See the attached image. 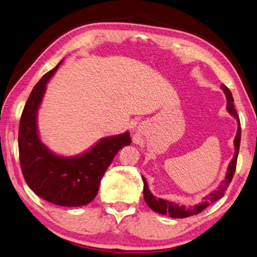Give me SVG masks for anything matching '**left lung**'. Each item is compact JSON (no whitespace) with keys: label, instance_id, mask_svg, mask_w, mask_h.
<instances>
[{"label":"left lung","instance_id":"obj_1","mask_svg":"<svg viewBox=\"0 0 257 257\" xmlns=\"http://www.w3.org/2000/svg\"><path fill=\"white\" fill-rule=\"evenodd\" d=\"M221 88L224 91L226 100H227V105H226L227 111H229L232 115L237 119V132H236V136L234 140L235 153H234V156H233L232 161L229 165V167H227V173L225 176V179L222 181V184L218 187V189L214 190L213 192H211L209 196L204 198V201H202L201 203H199V204H197V206L189 209V208H186L185 206H178V204H176V203L164 200V199H161V198L157 199L156 197H154L153 193L150 191V189H148L146 179L144 178V177H142L144 181V199H145L146 203L148 204V207L155 211V212H158L161 214H168L169 216H172V218H178V219L188 218V216H190V215L200 213L201 211H203L209 206V204L215 202L216 200H219L220 198L224 196V192L227 189V187H229L230 182L232 181V178H233V176H234L235 169H236L238 150H240V143H241V123H240V117H238L236 110L234 107V104H233L234 100H233V96H232L230 89L224 84H222Z\"/></svg>","mask_w":257,"mask_h":257}]
</instances>
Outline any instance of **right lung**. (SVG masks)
<instances>
[{
  "label": "right lung",
  "mask_w": 257,
  "mask_h": 257,
  "mask_svg": "<svg viewBox=\"0 0 257 257\" xmlns=\"http://www.w3.org/2000/svg\"><path fill=\"white\" fill-rule=\"evenodd\" d=\"M60 64L45 73L28 96L19 128L20 163L26 184L38 197L57 206L80 207L95 198L102 177L117 152L131 144V138L128 132L110 136L76 157L57 156L42 143L37 110L46 84Z\"/></svg>",
  "instance_id": "obj_1"
}]
</instances>
